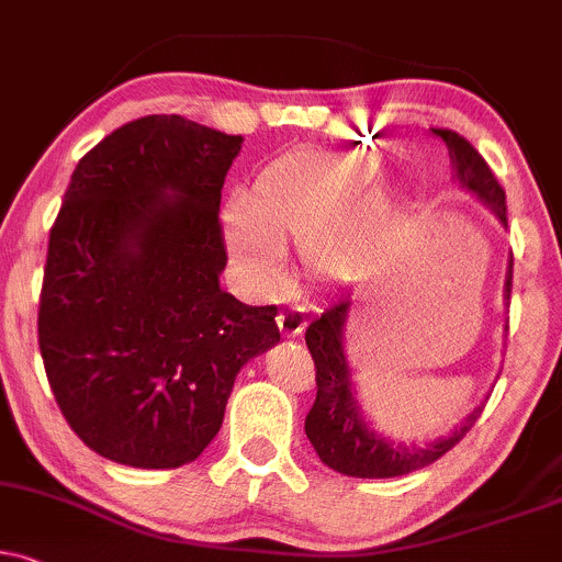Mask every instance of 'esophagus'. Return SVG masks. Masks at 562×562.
I'll list each match as a JSON object with an SVG mask.
<instances>
[{
	"label": "esophagus",
	"mask_w": 562,
	"mask_h": 562,
	"mask_svg": "<svg viewBox=\"0 0 562 562\" xmlns=\"http://www.w3.org/2000/svg\"><path fill=\"white\" fill-rule=\"evenodd\" d=\"M276 323H279V330L283 336L296 338L302 336L304 325H307V313H304L302 304H292V307H286L279 317H276Z\"/></svg>",
	"instance_id": "34e87169"
}]
</instances>
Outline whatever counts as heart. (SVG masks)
Returning a JSON list of instances; mask_svg holds the SVG:
<instances>
[{
  "label": "heart",
  "mask_w": 562,
  "mask_h": 562,
  "mask_svg": "<svg viewBox=\"0 0 562 562\" xmlns=\"http://www.w3.org/2000/svg\"><path fill=\"white\" fill-rule=\"evenodd\" d=\"M370 158L349 150H296L255 177L245 205H228L224 239L258 279H273L283 247L302 245L317 279L346 283L372 273L396 241V224L372 187Z\"/></svg>",
  "instance_id": "obj_1"
}]
</instances>
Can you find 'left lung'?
Returning <instances> with one entry per match:
<instances>
[{"label":"left lung","instance_id":"obj_1","mask_svg":"<svg viewBox=\"0 0 562 562\" xmlns=\"http://www.w3.org/2000/svg\"><path fill=\"white\" fill-rule=\"evenodd\" d=\"M448 145L450 166H453V182L461 190L472 192L482 205L495 213V218L508 228V213H505V192L484 158L476 154L474 145L463 140L459 133L450 130H432ZM510 281H514V255L505 270L503 300H510ZM349 292L338 294L321 317L310 323L304 341H307L310 355L315 359L317 370V398L304 419V432L313 442L315 453L334 472L344 476H359V480H387V476H401L427 463L438 461L450 448L459 442L474 422L480 419L482 406H476L467 419L461 422L453 432L440 435V438L414 446V442H396L385 438L383 432L370 427L364 417L362 401L357 396V385L351 380V367L344 351V330L349 321V310L355 300ZM508 330V325H505Z\"/></svg>","mask_w":562,"mask_h":562}]
</instances>
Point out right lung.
<instances>
[{
	"instance_id": "right-lung-1",
	"label": "right lung",
	"mask_w": 562,
	"mask_h": 562,
	"mask_svg": "<svg viewBox=\"0 0 562 562\" xmlns=\"http://www.w3.org/2000/svg\"><path fill=\"white\" fill-rule=\"evenodd\" d=\"M241 143L154 114L75 166L48 237L38 346L67 425L103 459L195 461L241 367L281 341L273 304L218 283L221 187Z\"/></svg>"
}]
</instances>
